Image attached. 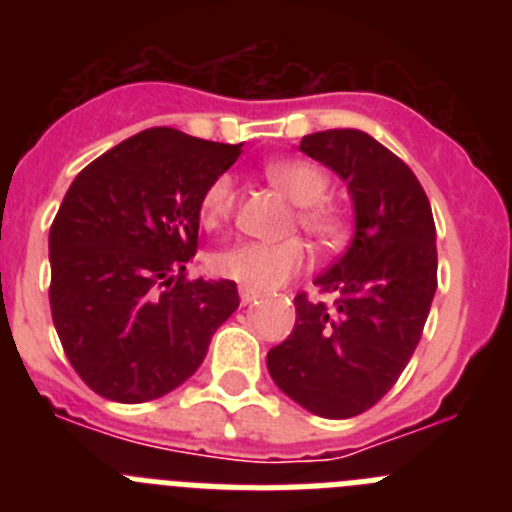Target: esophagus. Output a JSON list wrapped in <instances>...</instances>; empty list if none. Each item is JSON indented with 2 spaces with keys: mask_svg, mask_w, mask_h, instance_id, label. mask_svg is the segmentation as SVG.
Masks as SVG:
<instances>
[{
  "mask_svg": "<svg viewBox=\"0 0 512 512\" xmlns=\"http://www.w3.org/2000/svg\"><path fill=\"white\" fill-rule=\"evenodd\" d=\"M259 300V292H253V289L241 287V302L243 305H253V302Z\"/></svg>",
  "mask_w": 512,
  "mask_h": 512,
  "instance_id": "1",
  "label": "esophagus"
}]
</instances>
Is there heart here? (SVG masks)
<instances>
[{"label": "heart", "instance_id": "b5f03b06", "mask_svg": "<svg viewBox=\"0 0 512 512\" xmlns=\"http://www.w3.org/2000/svg\"><path fill=\"white\" fill-rule=\"evenodd\" d=\"M266 182L277 187L297 205L295 223L305 230L320 248H338L348 235V215L336 202L325 200L330 179L320 166L302 158H282L264 166ZM238 189L233 176L220 174L207 184L200 202V220L205 228H217L233 215ZM310 261V251L300 238L277 243H233L212 253L210 269L217 277L238 282L241 287L266 292L297 277Z\"/></svg>", "mask_w": 512, "mask_h": 512}]
</instances>
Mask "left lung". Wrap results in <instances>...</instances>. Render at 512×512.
<instances>
[{
    "mask_svg": "<svg viewBox=\"0 0 512 512\" xmlns=\"http://www.w3.org/2000/svg\"><path fill=\"white\" fill-rule=\"evenodd\" d=\"M300 151L348 184L356 233L315 279L333 305L300 292L295 328L266 366L310 413L354 418L392 390L423 336L438 284L436 223L418 176L372 135L323 130L305 135Z\"/></svg>",
    "mask_w": 512,
    "mask_h": 512,
    "instance_id": "8db88e82",
    "label": "left lung"
}]
</instances>
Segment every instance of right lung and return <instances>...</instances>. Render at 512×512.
<instances>
[{"label": "right lung", "mask_w": 512, "mask_h": 512, "mask_svg": "<svg viewBox=\"0 0 512 512\" xmlns=\"http://www.w3.org/2000/svg\"><path fill=\"white\" fill-rule=\"evenodd\" d=\"M241 146L151 128L94 158L51 225V315L97 395L148 402L187 382L238 307L230 279H187L200 202Z\"/></svg>", "instance_id": "add662e5"}]
</instances>
